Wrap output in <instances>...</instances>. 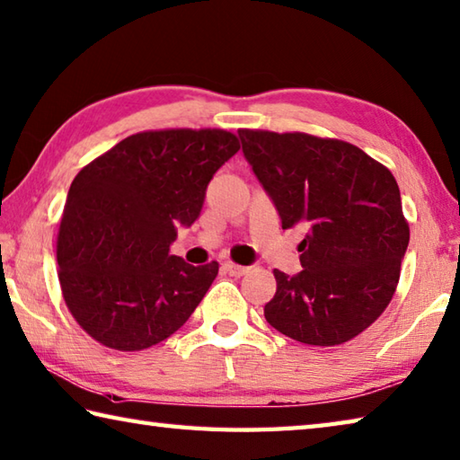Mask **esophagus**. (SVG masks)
<instances>
[{"label": "esophagus", "instance_id": "esophagus-1", "mask_svg": "<svg viewBox=\"0 0 460 460\" xmlns=\"http://www.w3.org/2000/svg\"><path fill=\"white\" fill-rule=\"evenodd\" d=\"M223 269H225V271H227L231 277H243L245 273H249V267L237 265V263H233V261H225Z\"/></svg>", "mask_w": 460, "mask_h": 460}]
</instances>
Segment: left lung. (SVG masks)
<instances>
[{
  "instance_id": "1",
  "label": "left lung",
  "mask_w": 460,
  "mask_h": 460,
  "mask_svg": "<svg viewBox=\"0 0 460 460\" xmlns=\"http://www.w3.org/2000/svg\"><path fill=\"white\" fill-rule=\"evenodd\" d=\"M239 137L283 229H309L299 243L303 271H273L267 323L305 345L347 343L381 317L397 291L411 237L397 181L341 139L265 129H239Z\"/></svg>"
}]
</instances>
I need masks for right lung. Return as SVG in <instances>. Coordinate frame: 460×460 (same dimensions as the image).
<instances>
[{
    "label": "right lung",
    "instance_id": "1",
    "mask_svg": "<svg viewBox=\"0 0 460 460\" xmlns=\"http://www.w3.org/2000/svg\"><path fill=\"white\" fill-rule=\"evenodd\" d=\"M225 129L129 135L69 187L58 233L61 295L77 325L115 350L173 335L201 303L219 263L169 255L177 225L199 217L205 189L239 151Z\"/></svg>",
    "mask_w": 460,
    "mask_h": 460
}]
</instances>
